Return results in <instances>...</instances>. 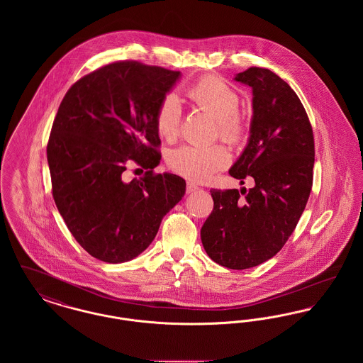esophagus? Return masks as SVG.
<instances>
[{
	"label": "esophagus",
	"mask_w": 363,
	"mask_h": 363,
	"mask_svg": "<svg viewBox=\"0 0 363 363\" xmlns=\"http://www.w3.org/2000/svg\"><path fill=\"white\" fill-rule=\"evenodd\" d=\"M196 190H199V186L197 185H194L193 182H188L186 184V193L189 194V193H193V191H196Z\"/></svg>",
	"instance_id": "esophagus-1"
}]
</instances>
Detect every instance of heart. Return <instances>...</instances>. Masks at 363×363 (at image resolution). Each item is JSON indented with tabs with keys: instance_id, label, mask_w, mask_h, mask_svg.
Instances as JSON below:
<instances>
[{
	"instance_id": "heart-1",
	"label": "heart",
	"mask_w": 363,
	"mask_h": 363,
	"mask_svg": "<svg viewBox=\"0 0 363 363\" xmlns=\"http://www.w3.org/2000/svg\"><path fill=\"white\" fill-rule=\"evenodd\" d=\"M186 96L196 106L218 120L219 135L227 141L241 138L242 122L238 117L240 98L237 92L216 77H204L186 89ZM182 120V104L177 95L170 94L162 99L156 111V129L160 138L175 140ZM228 162L220 145L199 147L182 145L174 150L169 163L174 172L196 182L208 181L223 169Z\"/></svg>"
}]
</instances>
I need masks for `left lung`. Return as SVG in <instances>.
Returning a JSON list of instances; mask_svg holds the SVG:
<instances>
[{
  "label": "left lung",
  "mask_w": 363,
  "mask_h": 363,
  "mask_svg": "<svg viewBox=\"0 0 363 363\" xmlns=\"http://www.w3.org/2000/svg\"><path fill=\"white\" fill-rule=\"evenodd\" d=\"M234 80L252 88L253 116L247 144L228 173L242 185L252 177L255 186L211 190L213 211L201 242L219 265L246 269L272 259L298 225L313 184L314 138L303 104L277 73L255 67Z\"/></svg>",
  "instance_id": "left-lung-1"
}]
</instances>
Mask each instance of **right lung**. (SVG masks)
I'll list each match as a JSON object with an SVG mask.
<instances>
[{
  "label": "right lung",
  "instance_id": "add662e5",
  "mask_svg": "<svg viewBox=\"0 0 363 363\" xmlns=\"http://www.w3.org/2000/svg\"><path fill=\"white\" fill-rule=\"evenodd\" d=\"M181 72L135 61L106 65L70 86L48 144L52 197L86 252L118 264L154 241L164 215L185 196L175 174H152L160 159L156 111ZM133 158L149 172L125 183Z\"/></svg>",
  "mask_w": 363,
  "mask_h": 363
}]
</instances>
